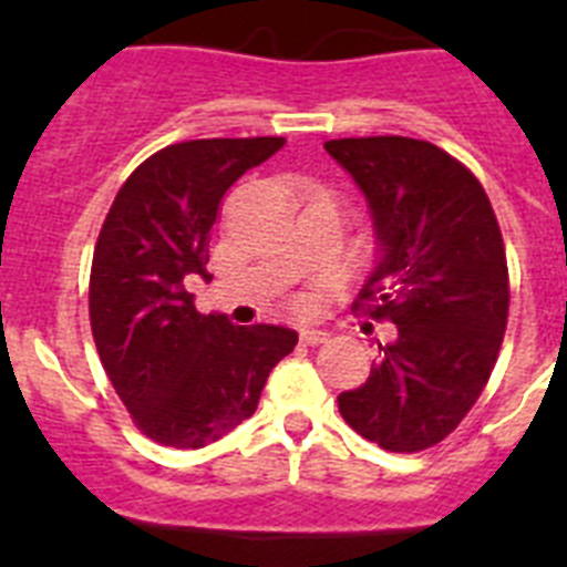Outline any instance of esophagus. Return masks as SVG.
I'll return each mask as SVG.
<instances>
[{"mask_svg":"<svg viewBox=\"0 0 567 567\" xmlns=\"http://www.w3.org/2000/svg\"><path fill=\"white\" fill-rule=\"evenodd\" d=\"M300 340H303V343H307V346L327 343L329 332H323V329H300Z\"/></svg>","mask_w":567,"mask_h":567,"instance_id":"34e87169","label":"esophagus"}]
</instances>
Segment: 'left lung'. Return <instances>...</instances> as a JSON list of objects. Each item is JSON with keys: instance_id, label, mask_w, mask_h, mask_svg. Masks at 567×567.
Here are the masks:
<instances>
[{"instance_id": "8db88e82", "label": "left lung", "mask_w": 567, "mask_h": 567, "mask_svg": "<svg viewBox=\"0 0 567 567\" xmlns=\"http://www.w3.org/2000/svg\"><path fill=\"white\" fill-rule=\"evenodd\" d=\"M323 147L372 218L378 258L363 309L398 329L338 409L385 452H423L457 429L497 363L508 320L497 215L471 169L429 142L369 135Z\"/></svg>"}]
</instances>
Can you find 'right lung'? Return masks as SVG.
I'll list each match as a JSON object with an SVG mask.
<instances>
[{
    "instance_id": "right-lung-1",
    "label": "right lung",
    "mask_w": 567,
    "mask_h": 567,
    "mask_svg": "<svg viewBox=\"0 0 567 567\" xmlns=\"http://www.w3.org/2000/svg\"><path fill=\"white\" fill-rule=\"evenodd\" d=\"M284 138H195L150 155L115 195L90 272V327L115 394L150 440L204 449L258 409L298 332L202 315L187 284L209 280V233L227 189Z\"/></svg>"
}]
</instances>
